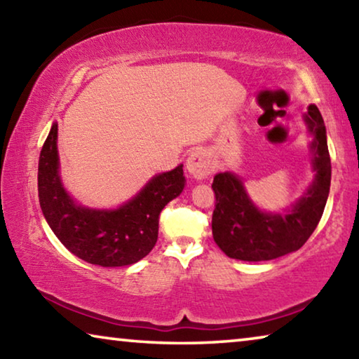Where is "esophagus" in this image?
<instances>
[{
  "label": "esophagus",
  "instance_id": "esophagus-1",
  "mask_svg": "<svg viewBox=\"0 0 359 359\" xmlns=\"http://www.w3.org/2000/svg\"><path fill=\"white\" fill-rule=\"evenodd\" d=\"M187 171L194 179H204L214 172V166L203 149L193 150L187 158Z\"/></svg>",
  "mask_w": 359,
  "mask_h": 359
}]
</instances>
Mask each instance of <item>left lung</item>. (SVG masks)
<instances>
[{
  "label": "left lung",
  "mask_w": 359,
  "mask_h": 359,
  "mask_svg": "<svg viewBox=\"0 0 359 359\" xmlns=\"http://www.w3.org/2000/svg\"><path fill=\"white\" fill-rule=\"evenodd\" d=\"M311 142L315 179L293 208L263 212L252 203L244 182L233 172L214 177L215 209L212 234L215 244L229 258L241 261H269L299 250L317 228L331 185V158L327 151L325 121L318 107L309 106L304 115Z\"/></svg>",
  "instance_id": "1"
}]
</instances>
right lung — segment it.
Segmentation results:
<instances>
[{"label": "right lung", "mask_w": 359, "mask_h": 359, "mask_svg": "<svg viewBox=\"0 0 359 359\" xmlns=\"http://www.w3.org/2000/svg\"><path fill=\"white\" fill-rule=\"evenodd\" d=\"M58 125L42 145L38 168L39 204L60 242L90 264L117 267L147 257L158 239V218L185 187L184 165L154 175L135 198L117 209H90L77 204L60 177Z\"/></svg>", "instance_id": "1"}]
</instances>
